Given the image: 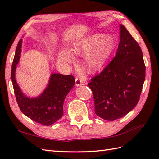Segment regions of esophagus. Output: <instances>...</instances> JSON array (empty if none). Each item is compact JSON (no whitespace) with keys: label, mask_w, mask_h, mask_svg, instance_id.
Listing matches in <instances>:
<instances>
[{"label":"esophagus","mask_w":159,"mask_h":159,"mask_svg":"<svg viewBox=\"0 0 159 159\" xmlns=\"http://www.w3.org/2000/svg\"><path fill=\"white\" fill-rule=\"evenodd\" d=\"M75 81V85L77 86V87H78V86H80L83 84V81L81 80V78H76Z\"/></svg>","instance_id":"esophagus-1"}]
</instances>
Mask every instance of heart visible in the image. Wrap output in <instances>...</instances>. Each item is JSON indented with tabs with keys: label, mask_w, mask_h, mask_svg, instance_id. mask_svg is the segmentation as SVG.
I'll return each instance as SVG.
<instances>
[{
	"label": "heart",
	"mask_w": 159,
	"mask_h": 159,
	"mask_svg": "<svg viewBox=\"0 0 159 159\" xmlns=\"http://www.w3.org/2000/svg\"><path fill=\"white\" fill-rule=\"evenodd\" d=\"M114 42L110 36L96 33L77 40L69 51L61 50L58 55L60 61L71 63L73 54L83 55L84 67L88 73L93 74L102 70L113 50Z\"/></svg>",
	"instance_id": "1"
}]
</instances>
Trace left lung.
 <instances>
[{
    "label": "left lung",
    "instance_id": "obj_1",
    "mask_svg": "<svg viewBox=\"0 0 159 159\" xmlns=\"http://www.w3.org/2000/svg\"><path fill=\"white\" fill-rule=\"evenodd\" d=\"M119 27L120 41L115 57L88 84L95 113L107 121L121 118L134 109L145 80L141 48L124 26Z\"/></svg>",
    "mask_w": 159,
    "mask_h": 159
}]
</instances>
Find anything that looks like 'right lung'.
<instances>
[{"mask_svg": "<svg viewBox=\"0 0 159 159\" xmlns=\"http://www.w3.org/2000/svg\"><path fill=\"white\" fill-rule=\"evenodd\" d=\"M22 40L17 45L11 71V79L16 102L21 111L32 121L49 126L56 123L64 114L63 105L66 95L73 88V75L52 74L46 88L37 97H27L18 85L15 72L20 60Z\"/></svg>", "mask_w": 159, "mask_h": 159, "instance_id": "1", "label": "right lung"}]
</instances>
